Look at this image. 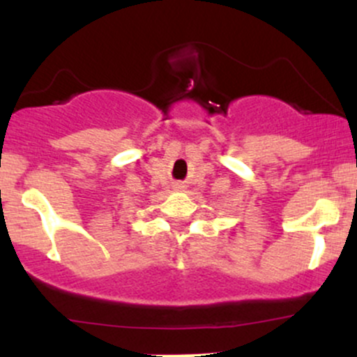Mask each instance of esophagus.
Here are the masks:
<instances>
[{
  "label": "esophagus",
  "instance_id": "obj_1",
  "mask_svg": "<svg viewBox=\"0 0 357 357\" xmlns=\"http://www.w3.org/2000/svg\"><path fill=\"white\" fill-rule=\"evenodd\" d=\"M179 188H181V186H179Z\"/></svg>",
  "mask_w": 357,
  "mask_h": 357
}]
</instances>
